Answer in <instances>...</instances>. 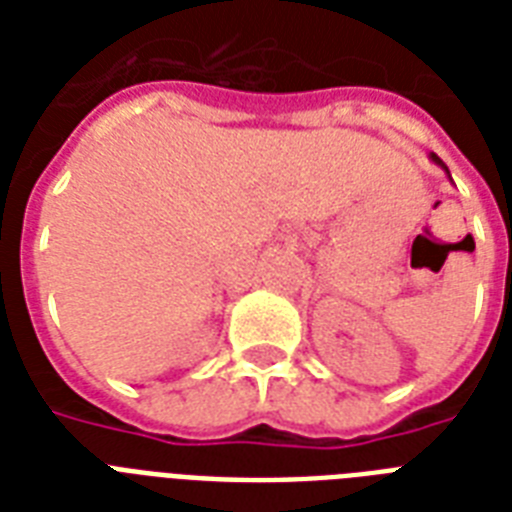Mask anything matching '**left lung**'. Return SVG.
I'll list each match as a JSON object with an SVG mask.
<instances>
[{
	"instance_id": "obj_1",
	"label": "left lung",
	"mask_w": 512,
	"mask_h": 512,
	"mask_svg": "<svg viewBox=\"0 0 512 512\" xmlns=\"http://www.w3.org/2000/svg\"><path fill=\"white\" fill-rule=\"evenodd\" d=\"M430 159H433V162H436V164H438V167H441V170H446V175H449V167H446V164H444V162H441V159H438V156H436V154H430ZM449 180H452V177H449Z\"/></svg>"
}]
</instances>
